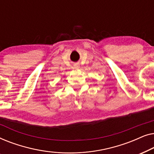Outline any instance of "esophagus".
Returning <instances> with one entry per match:
<instances>
[{
	"instance_id": "34e87169",
	"label": "esophagus",
	"mask_w": 154,
	"mask_h": 154,
	"mask_svg": "<svg viewBox=\"0 0 154 154\" xmlns=\"http://www.w3.org/2000/svg\"><path fill=\"white\" fill-rule=\"evenodd\" d=\"M76 66H77V65H76Z\"/></svg>"
}]
</instances>
